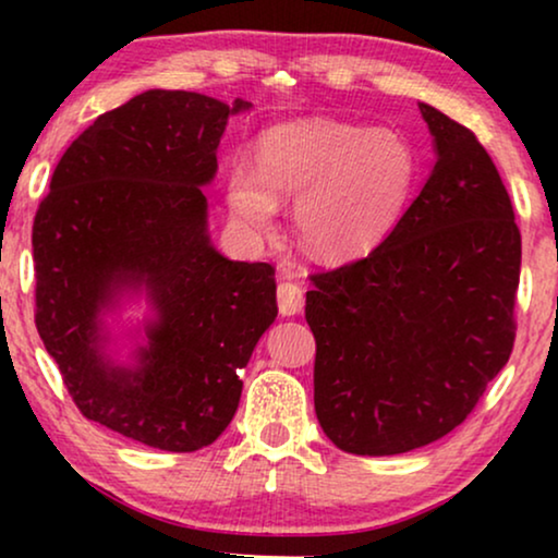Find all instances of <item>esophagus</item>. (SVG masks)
I'll use <instances>...</instances> for the list:
<instances>
[{
	"mask_svg": "<svg viewBox=\"0 0 558 558\" xmlns=\"http://www.w3.org/2000/svg\"><path fill=\"white\" fill-rule=\"evenodd\" d=\"M277 300H279V312L284 317L300 315L304 307V292L296 281H281L277 289Z\"/></svg>",
	"mask_w": 558,
	"mask_h": 558,
	"instance_id": "obj_1",
	"label": "esophagus"
}]
</instances>
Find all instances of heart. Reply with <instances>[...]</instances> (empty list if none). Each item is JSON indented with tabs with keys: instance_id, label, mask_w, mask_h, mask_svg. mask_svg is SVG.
Returning <instances> with one entry per match:
<instances>
[{
	"instance_id": "1",
	"label": "heart",
	"mask_w": 558,
	"mask_h": 558,
	"mask_svg": "<svg viewBox=\"0 0 558 558\" xmlns=\"http://www.w3.org/2000/svg\"><path fill=\"white\" fill-rule=\"evenodd\" d=\"M416 155L401 134L338 119L266 129L256 167L231 165L226 197L243 231L269 233L279 201H293L294 233L310 256L345 264L388 239L416 185Z\"/></svg>"
}]
</instances>
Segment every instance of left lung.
I'll use <instances>...</instances> for the list:
<instances>
[{
  "mask_svg": "<svg viewBox=\"0 0 558 558\" xmlns=\"http://www.w3.org/2000/svg\"><path fill=\"white\" fill-rule=\"evenodd\" d=\"M429 180L361 262L315 274V411L342 452L386 457L460 426L515 340L521 231L477 136L429 104Z\"/></svg>",
  "mask_w": 558,
  "mask_h": 558,
  "instance_id": "8db88e82",
  "label": "left lung"
}]
</instances>
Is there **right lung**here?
Masks as SVG:
<instances>
[{
  "mask_svg": "<svg viewBox=\"0 0 558 558\" xmlns=\"http://www.w3.org/2000/svg\"><path fill=\"white\" fill-rule=\"evenodd\" d=\"M248 109L144 90L65 149L33 223L35 325L68 393L90 422L165 452L226 432L239 373L277 319L271 264L218 254L203 195L228 117ZM134 293L153 315L119 364L105 317Z\"/></svg>",
  "mask_w": 558,
  "mask_h": 558,
  "instance_id": "add662e5",
  "label": "right lung"
}]
</instances>
